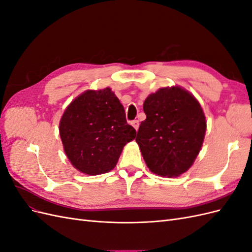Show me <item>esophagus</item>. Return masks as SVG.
<instances>
[{"label": "esophagus", "instance_id": "obj_1", "mask_svg": "<svg viewBox=\"0 0 252 252\" xmlns=\"http://www.w3.org/2000/svg\"><path fill=\"white\" fill-rule=\"evenodd\" d=\"M131 125L133 126V128L135 129V130H138L139 129V126H140V122L138 120H134L131 122Z\"/></svg>", "mask_w": 252, "mask_h": 252}]
</instances>
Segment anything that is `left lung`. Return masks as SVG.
<instances>
[{
    "instance_id": "obj_1",
    "label": "left lung",
    "mask_w": 252,
    "mask_h": 252,
    "mask_svg": "<svg viewBox=\"0 0 252 252\" xmlns=\"http://www.w3.org/2000/svg\"><path fill=\"white\" fill-rule=\"evenodd\" d=\"M146 120L135 141L151 172L173 178L187 171L203 145L206 119L196 98L179 86L158 89L144 102Z\"/></svg>"
}]
</instances>
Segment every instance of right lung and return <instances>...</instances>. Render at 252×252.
Returning <instances> with one entry per match:
<instances>
[{
    "instance_id": "1",
    "label": "right lung",
    "mask_w": 252,
    "mask_h": 252,
    "mask_svg": "<svg viewBox=\"0 0 252 252\" xmlns=\"http://www.w3.org/2000/svg\"><path fill=\"white\" fill-rule=\"evenodd\" d=\"M59 130L72 166L89 175L112 170L125 145L136 134L127 124L123 105L108 87L75 97L61 118Z\"/></svg>"
}]
</instances>
